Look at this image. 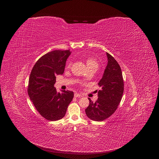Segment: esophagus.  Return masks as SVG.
<instances>
[{
	"label": "esophagus",
	"instance_id": "1",
	"mask_svg": "<svg viewBox=\"0 0 159 159\" xmlns=\"http://www.w3.org/2000/svg\"><path fill=\"white\" fill-rule=\"evenodd\" d=\"M74 97H75V98H80V97H82V96H81L80 94H78V93H75V94H74Z\"/></svg>",
	"mask_w": 159,
	"mask_h": 159
}]
</instances>
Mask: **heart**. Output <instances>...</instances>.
Segmentation results:
<instances>
[{"mask_svg": "<svg viewBox=\"0 0 159 159\" xmlns=\"http://www.w3.org/2000/svg\"><path fill=\"white\" fill-rule=\"evenodd\" d=\"M86 65L89 69H95L96 70L99 68V63L98 61L94 58H88L86 60ZM71 66V63L67 65V68H70Z\"/></svg>", "mask_w": 159, "mask_h": 159, "instance_id": "1", "label": "heart"}]
</instances>
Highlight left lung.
<instances>
[{"mask_svg": "<svg viewBox=\"0 0 159 159\" xmlns=\"http://www.w3.org/2000/svg\"><path fill=\"white\" fill-rule=\"evenodd\" d=\"M107 64L98 85V99L93 102L89 98V105L85 111L87 117L96 121H103L118 108L124 91V82L121 67L116 60L106 53Z\"/></svg>", "mask_w": 159, "mask_h": 159, "instance_id": "obj_1", "label": "left lung"}]
</instances>
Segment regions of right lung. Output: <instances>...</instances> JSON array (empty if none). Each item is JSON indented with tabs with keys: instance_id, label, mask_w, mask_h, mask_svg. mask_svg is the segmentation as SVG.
<instances>
[{
	"instance_id": "1",
	"label": "right lung",
	"mask_w": 159,
	"mask_h": 159,
	"mask_svg": "<svg viewBox=\"0 0 159 159\" xmlns=\"http://www.w3.org/2000/svg\"><path fill=\"white\" fill-rule=\"evenodd\" d=\"M71 52L53 50L42 56L35 63L29 79L28 93L39 114L49 121L63 118L74 93L61 90L58 93L54 84L56 75L64 72L66 59Z\"/></svg>"
}]
</instances>
